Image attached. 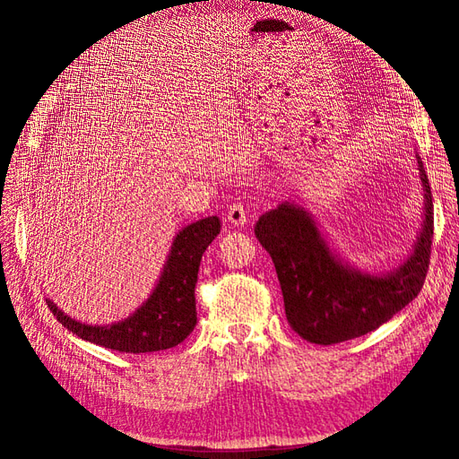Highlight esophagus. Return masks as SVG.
<instances>
[{
    "label": "esophagus",
    "mask_w": 459,
    "mask_h": 459,
    "mask_svg": "<svg viewBox=\"0 0 459 459\" xmlns=\"http://www.w3.org/2000/svg\"><path fill=\"white\" fill-rule=\"evenodd\" d=\"M226 218H228V221H231L233 226H238V228L245 226L247 220H248V206L245 203H241V201L230 204Z\"/></svg>",
    "instance_id": "1"
}]
</instances>
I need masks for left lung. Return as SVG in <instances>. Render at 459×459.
<instances>
[{
  "mask_svg": "<svg viewBox=\"0 0 459 459\" xmlns=\"http://www.w3.org/2000/svg\"><path fill=\"white\" fill-rule=\"evenodd\" d=\"M425 189L423 230L404 266L369 275L344 266L302 208L283 203L262 214L255 226L270 253L281 285L289 325L314 344H337L362 337L410 304L425 283L433 245V195L418 157Z\"/></svg>",
  "mask_w": 459,
  "mask_h": 459,
  "instance_id": "8db88e82",
  "label": "left lung"
}]
</instances>
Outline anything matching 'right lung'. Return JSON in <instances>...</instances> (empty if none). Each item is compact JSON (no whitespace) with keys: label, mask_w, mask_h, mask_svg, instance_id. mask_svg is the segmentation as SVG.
<instances>
[{"label":"right lung","mask_w":459,"mask_h":459,"mask_svg":"<svg viewBox=\"0 0 459 459\" xmlns=\"http://www.w3.org/2000/svg\"><path fill=\"white\" fill-rule=\"evenodd\" d=\"M220 233L216 216L203 218L176 235L160 280L142 308L113 325H86L65 316L51 300L53 316L80 339L118 352L142 354L172 349L197 325L195 285L203 253Z\"/></svg>","instance_id":"obj_1"}]
</instances>
